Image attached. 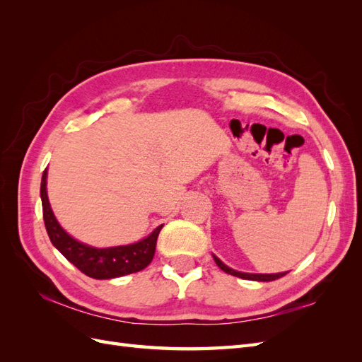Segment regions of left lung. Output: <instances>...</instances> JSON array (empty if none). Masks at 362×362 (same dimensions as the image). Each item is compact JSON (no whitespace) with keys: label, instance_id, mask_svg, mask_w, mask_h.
Masks as SVG:
<instances>
[{"label":"left lung","instance_id":"8db88e82","mask_svg":"<svg viewBox=\"0 0 362 362\" xmlns=\"http://www.w3.org/2000/svg\"><path fill=\"white\" fill-rule=\"evenodd\" d=\"M213 258H214V261H216V264L221 267L223 272H226V273H229V275H233V276H237V278H242V279H249V281H261V282H269V281H275V279H279V278H282V276H286L288 272H282V273H243V272H237V270H234V269H229L228 266H225L223 262L218 259L217 257H214L213 255Z\"/></svg>","mask_w":362,"mask_h":362}]
</instances>
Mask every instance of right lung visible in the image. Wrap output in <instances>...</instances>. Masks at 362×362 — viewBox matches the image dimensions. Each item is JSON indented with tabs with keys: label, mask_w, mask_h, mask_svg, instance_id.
<instances>
[{
	"label": "right lung",
	"mask_w": 362,
	"mask_h": 362,
	"mask_svg": "<svg viewBox=\"0 0 362 362\" xmlns=\"http://www.w3.org/2000/svg\"><path fill=\"white\" fill-rule=\"evenodd\" d=\"M40 198L43 222H45L51 243L60 250V254L64 258L72 262L76 269L81 270L84 275L93 279H112L140 272L151 264L156 254L157 238L163 225L157 226L146 238L140 240L137 243L98 249L80 243L78 240L72 238L59 225L56 216H54L51 210L47 194V169L42 175Z\"/></svg>",
	"instance_id": "right-lung-1"
}]
</instances>
